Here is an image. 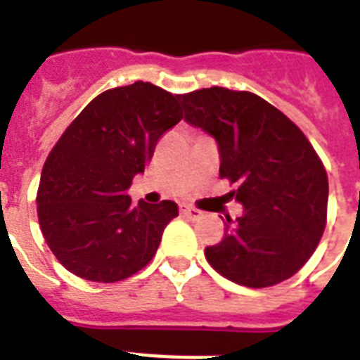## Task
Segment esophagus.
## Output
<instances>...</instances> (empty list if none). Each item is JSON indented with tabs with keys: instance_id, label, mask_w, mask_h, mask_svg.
Segmentation results:
<instances>
[{
	"instance_id": "1",
	"label": "esophagus",
	"mask_w": 360,
	"mask_h": 360,
	"mask_svg": "<svg viewBox=\"0 0 360 360\" xmlns=\"http://www.w3.org/2000/svg\"><path fill=\"white\" fill-rule=\"evenodd\" d=\"M179 211L183 214H185V217H188V219H191V220H200V219H202V214H203L202 211H200V209L191 207V205H186V203H181Z\"/></svg>"
}]
</instances>
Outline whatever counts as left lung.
<instances>
[{"instance_id":"8db88e82","label":"left lung","mask_w":360,"mask_h":360,"mask_svg":"<svg viewBox=\"0 0 360 360\" xmlns=\"http://www.w3.org/2000/svg\"><path fill=\"white\" fill-rule=\"evenodd\" d=\"M185 121L217 141L220 177L243 205L224 239L207 246L211 267L236 284L267 288L291 278L323 236L329 183L293 121L254 93L207 87L181 95Z\"/></svg>"}]
</instances>
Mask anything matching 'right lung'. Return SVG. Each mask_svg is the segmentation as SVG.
I'll list each match as a JSON object with an SVG mask.
<instances>
[{"instance_id": "add662e5", "label": "right lung", "mask_w": 360, "mask_h": 360, "mask_svg": "<svg viewBox=\"0 0 360 360\" xmlns=\"http://www.w3.org/2000/svg\"><path fill=\"white\" fill-rule=\"evenodd\" d=\"M179 95L149 82L101 93L48 155L37 192L39 224L67 271L91 282H120L157 254L164 228L179 214L164 200L132 203L127 191L143 174L158 138L183 117Z\"/></svg>"}]
</instances>
